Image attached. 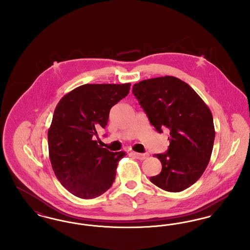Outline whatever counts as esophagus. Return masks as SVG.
<instances>
[{
  "label": "esophagus",
  "instance_id": "34e87169",
  "mask_svg": "<svg viewBox=\"0 0 250 250\" xmlns=\"http://www.w3.org/2000/svg\"><path fill=\"white\" fill-rule=\"evenodd\" d=\"M132 155H134L136 158L140 159V160L146 159L149 156V154H140V153H136V152H132Z\"/></svg>",
  "mask_w": 250,
  "mask_h": 250
}]
</instances>
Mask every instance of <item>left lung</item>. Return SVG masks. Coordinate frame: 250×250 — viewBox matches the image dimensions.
<instances>
[{
  "mask_svg": "<svg viewBox=\"0 0 250 250\" xmlns=\"http://www.w3.org/2000/svg\"><path fill=\"white\" fill-rule=\"evenodd\" d=\"M132 93L156 130L169 129L168 150L155 155L161 172L150 181L168 192L187 189L211 158L215 131L210 108L188 84L171 76L134 84Z\"/></svg>",
  "mask_w": 250,
  "mask_h": 250,
  "instance_id": "8db88e82",
  "label": "left lung"
}]
</instances>
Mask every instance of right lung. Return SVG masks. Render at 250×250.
<instances>
[{
  "label": "right lung",
  "instance_id": "1",
  "mask_svg": "<svg viewBox=\"0 0 250 250\" xmlns=\"http://www.w3.org/2000/svg\"><path fill=\"white\" fill-rule=\"evenodd\" d=\"M131 83L84 84L63 95L48 131V155L62 186L82 199L99 197L112 186L125 152L100 147L94 137L109 110L128 95Z\"/></svg>",
  "mask_w": 250,
  "mask_h": 250
}]
</instances>
